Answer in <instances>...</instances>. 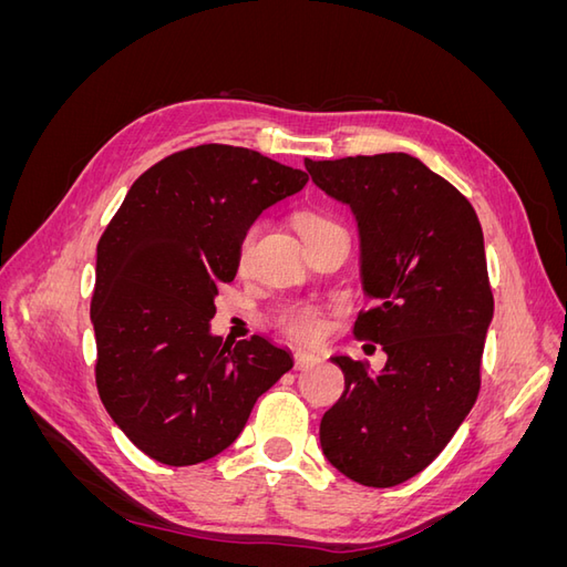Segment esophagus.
Instances as JSON below:
<instances>
[{
  "label": "esophagus",
  "instance_id": "1",
  "mask_svg": "<svg viewBox=\"0 0 567 567\" xmlns=\"http://www.w3.org/2000/svg\"><path fill=\"white\" fill-rule=\"evenodd\" d=\"M293 362H296V369H298V371H302V369H307V367H315V364H319L321 359H319L315 352L296 350V354H293Z\"/></svg>",
  "mask_w": 567,
  "mask_h": 567
}]
</instances>
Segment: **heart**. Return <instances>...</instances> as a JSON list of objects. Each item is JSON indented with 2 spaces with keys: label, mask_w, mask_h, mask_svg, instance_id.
<instances>
[{
  "label": "heart",
  "mask_w": 567,
  "mask_h": 567,
  "mask_svg": "<svg viewBox=\"0 0 567 567\" xmlns=\"http://www.w3.org/2000/svg\"><path fill=\"white\" fill-rule=\"evenodd\" d=\"M296 225H298L300 234L307 236L312 231L333 227V225H338V221L321 215V213L305 210V213L298 215ZM260 231H262V221H250V225L241 231V236H238V241H236V265H238V269L248 267L255 241H257V236H260ZM277 326L288 338L310 342V340H317L323 333L326 315H323L319 305L296 302V305L284 307V310L277 315Z\"/></svg>",
  "instance_id": "b5f03b06"
}]
</instances>
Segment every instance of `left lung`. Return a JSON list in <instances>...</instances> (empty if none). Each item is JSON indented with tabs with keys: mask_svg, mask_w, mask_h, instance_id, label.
<instances>
[{
	"mask_svg": "<svg viewBox=\"0 0 567 567\" xmlns=\"http://www.w3.org/2000/svg\"><path fill=\"white\" fill-rule=\"evenodd\" d=\"M312 182L348 203L373 305L354 338L383 346L381 373L333 357L346 392L319 425L323 456L367 487L419 475L452 440L480 392L494 296L468 198L406 153L305 158Z\"/></svg>",
	"mask_w": 567,
	"mask_h": 567,
	"instance_id": "1",
	"label": "left lung"
}]
</instances>
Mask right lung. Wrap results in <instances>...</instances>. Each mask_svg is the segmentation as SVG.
I'll list each match as a JSON object with an SVG mask.
<instances>
[{
    "instance_id": "add662e5",
    "label": "right lung",
    "mask_w": 567,
    "mask_h": 567,
    "mask_svg": "<svg viewBox=\"0 0 567 567\" xmlns=\"http://www.w3.org/2000/svg\"><path fill=\"white\" fill-rule=\"evenodd\" d=\"M307 173L262 153L200 144L132 184L96 246L90 315L96 390L134 447L167 466L213 458L244 431L265 390L293 367L262 336H210L236 241Z\"/></svg>"
}]
</instances>
